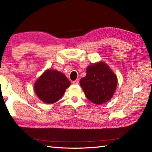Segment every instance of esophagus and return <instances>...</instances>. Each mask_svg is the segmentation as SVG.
<instances>
[{"mask_svg": "<svg viewBox=\"0 0 152 152\" xmlns=\"http://www.w3.org/2000/svg\"><path fill=\"white\" fill-rule=\"evenodd\" d=\"M73 84H78L79 83V80L78 79H76V80H74L72 82Z\"/></svg>", "mask_w": 152, "mask_h": 152, "instance_id": "obj_1", "label": "esophagus"}]
</instances>
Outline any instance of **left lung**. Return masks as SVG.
Wrapping results in <instances>:
<instances>
[{
  "label": "left lung",
  "mask_w": 152,
  "mask_h": 152,
  "mask_svg": "<svg viewBox=\"0 0 152 152\" xmlns=\"http://www.w3.org/2000/svg\"><path fill=\"white\" fill-rule=\"evenodd\" d=\"M80 84L89 101L101 104L112 98L117 79L106 64L99 62L86 68V76L80 79Z\"/></svg>",
  "instance_id": "1"
}]
</instances>
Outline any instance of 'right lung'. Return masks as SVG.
Here are the masks:
<instances>
[{
    "instance_id": "add662e5",
    "label": "right lung",
    "mask_w": 152,
    "mask_h": 152,
    "mask_svg": "<svg viewBox=\"0 0 152 152\" xmlns=\"http://www.w3.org/2000/svg\"><path fill=\"white\" fill-rule=\"evenodd\" d=\"M70 82L60 72L48 70L35 82L34 88L38 98L43 102L52 104L63 96Z\"/></svg>"
}]
</instances>
